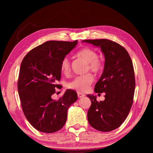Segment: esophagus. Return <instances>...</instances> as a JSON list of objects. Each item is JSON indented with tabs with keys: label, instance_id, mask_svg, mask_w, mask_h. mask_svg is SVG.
I'll return each instance as SVG.
<instances>
[{
	"label": "esophagus",
	"instance_id": "1",
	"mask_svg": "<svg viewBox=\"0 0 153 153\" xmlns=\"http://www.w3.org/2000/svg\"><path fill=\"white\" fill-rule=\"evenodd\" d=\"M77 97H78V98H83V97H85V94H83V93L78 92H77Z\"/></svg>",
	"mask_w": 153,
	"mask_h": 153
}]
</instances>
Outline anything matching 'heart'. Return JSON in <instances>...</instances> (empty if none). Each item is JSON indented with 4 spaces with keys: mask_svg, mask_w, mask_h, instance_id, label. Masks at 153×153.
I'll list each match as a JSON object with an SVG mask.
<instances>
[{
    "mask_svg": "<svg viewBox=\"0 0 153 153\" xmlns=\"http://www.w3.org/2000/svg\"><path fill=\"white\" fill-rule=\"evenodd\" d=\"M77 56L84 59L88 63L87 71L90 70L94 73L101 71L104 67L101 59L98 58V53L90 48H84L77 53ZM61 70L65 74H69L71 71V62L67 57H65L61 61ZM94 81V77L91 74L75 77L68 83L69 88L76 90L78 92H86L89 89L90 85Z\"/></svg>",
    "mask_w": 153,
    "mask_h": 153,
    "instance_id": "b5f03b06",
    "label": "heart"
}]
</instances>
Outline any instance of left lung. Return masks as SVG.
<instances>
[{
  "instance_id": "obj_1",
  "label": "left lung",
  "mask_w": 153,
  "mask_h": 153,
  "mask_svg": "<svg viewBox=\"0 0 153 153\" xmlns=\"http://www.w3.org/2000/svg\"><path fill=\"white\" fill-rule=\"evenodd\" d=\"M83 42L99 46L105 57L104 71L94 88L98 94L105 92V99L98 102L95 96L87 95L91 100L88 120L98 131L114 130L123 123L132 106L136 86L132 61L126 48L112 40Z\"/></svg>"
}]
</instances>
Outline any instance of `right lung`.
Here are the masks:
<instances>
[{
  "label": "right lung",
  "instance_id": "1",
  "mask_svg": "<svg viewBox=\"0 0 153 153\" xmlns=\"http://www.w3.org/2000/svg\"><path fill=\"white\" fill-rule=\"evenodd\" d=\"M77 40L47 41L28 53L21 64L17 88L25 117L33 128L53 133L64 126L67 110L77 99V92L68 89L59 100L52 96L61 76V63L75 48Z\"/></svg>",
  "mask_w": 153,
  "mask_h": 153
}]
</instances>
